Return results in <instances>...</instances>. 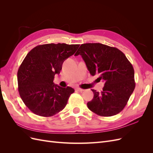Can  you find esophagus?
<instances>
[{
    "instance_id": "esophagus-1",
    "label": "esophagus",
    "mask_w": 153,
    "mask_h": 153,
    "mask_svg": "<svg viewBox=\"0 0 153 153\" xmlns=\"http://www.w3.org/2000/svg\"><path fill=\"white\" fill-rule=\"evenodd\" d=\"M76 90H77L78 91H79V92H82V91H84V89H81V88H80V87H77V88H76Z\"/></svg>"
}]
</instances>
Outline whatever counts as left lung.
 <instances>
[{"label":"left lung","mask_w":153,"mask_h":153,"mask_svg":"<svg viewBox=\"0 0 153 153\" xmlns=\"http://www.w3.org/2000/svg\"><path fill=\"white\" fill-rule=\"evenodd\" d=\"M80 55L92 76L105 81L100 93L91 89L94 97L87 103L92 112L110 117L121 112L135 87L134 69L121 50L101 43L80 45L75 55Z\"/></svg>","instance_id":"8db88e82"}]
</instances>
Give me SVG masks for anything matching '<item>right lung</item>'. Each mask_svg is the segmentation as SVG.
I'll return each mask as SVG.
<instances>
[{"instance_id": "obj_1", "label": "right lung", "mask_w": 153, "mask_h": 153, "mask_svg": "<svg viewBox=\"0 0 153 153\" xmlns=\"http://www.w3.org/2000/svg\"><path fill=\"white\" fill-rule=\"evenodd\" d=\"M80 45L50 43L38 45L27 53L18 69V92L32 112L53 116L62 110L74 90L53 83L64 61L75 53Z\"/></svg>"}]
</instances>
